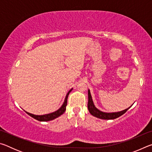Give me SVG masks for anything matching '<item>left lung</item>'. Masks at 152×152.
Listing matches in <instances>:
<instances>
[{
	"instance_id": "8db88e82",
	"label": "left lung",
	"mask_w": 152,
	"mask_h": 152,
	"mask_svg": "<svg viewBox=\"0 0 152 152\" xmlns=\"http://www.w3.org/2000/svg\"><path fill=\"white\" fill-rule=\"evenodd\" d=\"M88 109L89 110V112L92 115H93L94 117L99 118V119H107V120L115 119H116V118H118L120 116H121L122 115L125 113L126 111H127V110L132 106H132L127 108V109L121 110V111H119V112H115V113L102 112V111H101V110H100L99 109H98L97 108L94 106V104L93 101H92V99L91 91H90L89 89L88 91Z\"/></svg>"
}]
</instances>
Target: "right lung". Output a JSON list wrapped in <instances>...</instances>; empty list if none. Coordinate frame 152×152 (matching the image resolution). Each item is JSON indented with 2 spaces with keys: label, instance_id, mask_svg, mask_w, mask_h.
I'll use <instances>...</instances> for the list:
<instances>
[{
  "label": "right lung",
  "instance_id": "obj_1",
  "mask_svg": "<svg viewBox=\"0 0 152 152\" xmlns=\"http://www.w3.org/2000/svg\"><path fill=\"white\" fill-rule=\"evenodd\" d=\"M72 89L73 88H72L68 91V92L66 94L65 99H64V102L63 104L61 105L60 109H58L57 110H56V111H54V112L51 113H49V114L43 115H33V114H31V113L25 111H25L26 112L27 114L29 115V116L32 117L33 118H34V119H36V120L39 121H51V120L55 119H56V118H58V117H60V115H62L63 113L65 112L66 107V105H67V100H68V95H69V93H70V92L72 91Z\"/></svg>",
  "mask_w": 152,
  "mask_h": 152
}]
</instances>
